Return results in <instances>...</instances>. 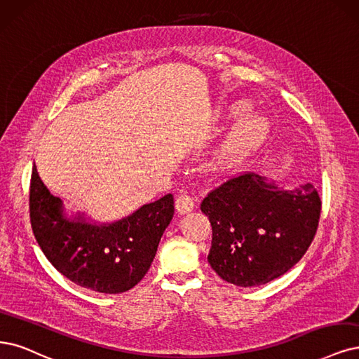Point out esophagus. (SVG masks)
Listing matches in <instances>:
<instances>
[{"label":"esophagus","mask_w":359,"mask_h":359,"mask_svg":"<svg viewBox=\"0 0 359 359\" xmlns=\"http://www.w3.org/2000/svg\"><path fill=\"white\" fill-rule=\"evenodd\" d=\"M195 207V201L194 198L189 196L188 194H182L177 196L176 200V208L180 215H184V213H189V211H192Z\"/></svg>","instance_id":"34e87169"}]
</instances>
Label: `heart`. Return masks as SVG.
I'll return each instance as SVG.
<instances>
[{"instance_id":"obj_1","label":"heart","mask_w":359,"mask_h":359,"mask_svg":"<svg viewBox=\"0 0 359 359\" xmlns=\"http://www.w3.org/2000/svg\"><path fill=\"white\" fill-rule=\"evenodd\" d=\"M262 131L263 124L260 118L255 115L243 118L217 146L215 152L216 164L223 168H231L236 165L244 154L260 139Z\"/></svg>"}]
</instances>
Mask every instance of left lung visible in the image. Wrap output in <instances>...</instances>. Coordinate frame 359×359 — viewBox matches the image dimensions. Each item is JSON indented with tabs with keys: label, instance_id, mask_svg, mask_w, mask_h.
<instances>
[{
	"label": "left lung",
	"instance_id": "left-lung-1",
	"mask_svg": "<svg viewBox=\"0 0 359 359\" xmlns=\"http://www.w3.org/2000/svg\"><path fill=\"white\" fill-rule=\"evenodd\" d=\"M213 240L208 263L238 287L268 284L303 257L316 233L321 200L312 183L284 191L256 172H244L201 203Z\"/></svg>",
	"mask_w": 359,
	"mask_h": 359
}]
</instances>
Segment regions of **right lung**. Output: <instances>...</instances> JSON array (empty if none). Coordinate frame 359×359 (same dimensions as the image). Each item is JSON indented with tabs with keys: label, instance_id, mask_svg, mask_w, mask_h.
<instances>
[{
	"label": "right lung",
	"instance_id": "add662e5",
	"mask_svg": "<svg viewBox=\"0 0 359 359\" xmlns=\"http://www.w3.org/2000/svg\"><path fill=\"white\" fill-rule=\"evenodd\" d=\"M31 224L38 245L62 275L79 287L118 294L140 283L175 215V198L164 195L112 223L68 217L60 198L51 195L36 167L29 189Z\"/></svg>",
	"mask_w": 359,
	"mask_h": 359
}]
</instances>
